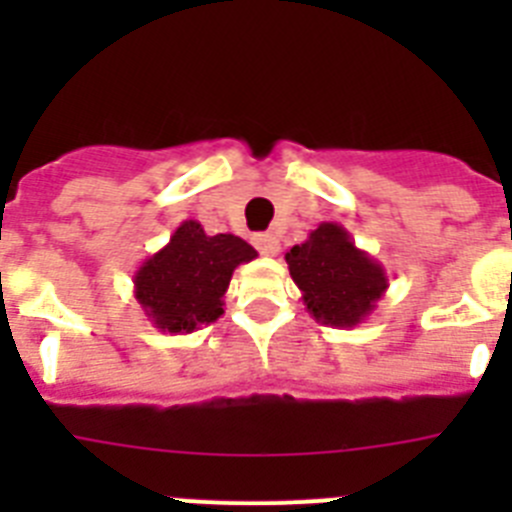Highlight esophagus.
<instances>
[{
    "mask_svg": "<svg viewBox=\"0 0 512 512\" xmlns=\"http://www.w3.org/2000/svg\"><path fill=\"white\" fill-rule=\"evenodd\" d=\"M253 246L259 248L261 256H277V253H279L277 235H271V233H256V235H253Z\"/></svg>",
    "mask_w": 512,
    "mask_h": 512,
    "instance_id": "esophagus-1",
    "label": "esophagus"
}]
</instances>
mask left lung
<instances>
[{"label":"left lung","mask_w":512,"mask_h":512,"mask_svg":"<svg viewBox=\"0 0 512 512\" xmlns=\"http://www.w3.org/2000/svg\"><path fill=\"white\" fill-rule=\"evenodd\" d=\"M305 310L330 328H354L374 312L390 279L338 223H320L307 241L284 253Z\"/></svg>","instance_id":"left-lung-1"}]
</instances>
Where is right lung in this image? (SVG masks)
<instances>
[{
	"label": "right lung",
	"instance_id": "obj_1",
	"mask_svg": "<svg viewBox=\"0 0 512 512\" xmlns=\"http://www.w3.org/2000/svg\"><path fill=\"white\" fill-rule=\"evenodd\" d=\"M256 256L238 235H207L197 220H184L169 243L138 266L135 300L153 328L184 336L223 315L233 271Z\"/></svg>",
	"mask_w": 512,
	"mask_h": 512
}]
</instances>
